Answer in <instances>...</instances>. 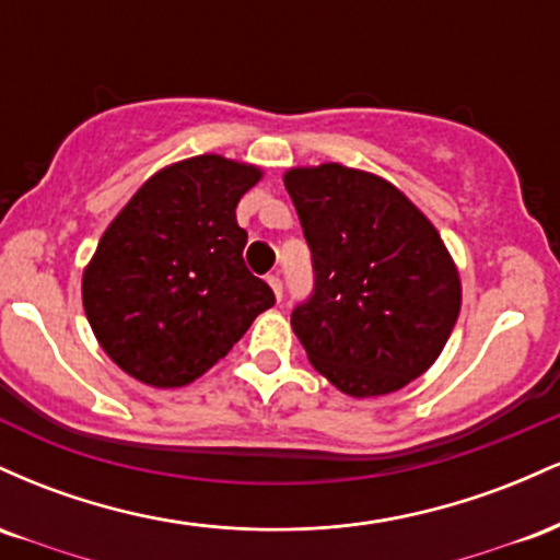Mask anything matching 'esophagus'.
Segmentation results:
<instances>
[{
  "label": "esophagus",
  "instance_id": "34e87169",
  "mask_svg": "<svg viewBox=\"0 0 560 560\" xmlns=\"http://www.w3.org/2000/svg\"><path fill=\"white\" fill-rule=\"evenodd\" d=\"M268 284H271L276 298L281 300V294H284V284H281V276L279 273H271V276H268Z\"/></svg>",
  "mask_w": 560,
  "mask_h": 560
}]
</instances>
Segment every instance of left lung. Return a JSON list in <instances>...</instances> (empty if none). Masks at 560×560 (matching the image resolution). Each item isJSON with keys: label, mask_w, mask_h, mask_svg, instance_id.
I'll list each match as a JSON object with an SVG mask.
<instances>
[{"label": "left lung", "mask_w": 560, "mask_h": 560, "mask_svg": "<svg viewBox=\"0 0 560 560\" xmlns=\"http://www.w3.org/2000/svg\"><path fill=\"white\" fill-rule=\"evenodd\" d=\"M284 186L313 255L292 311L307 361L350 397L402 389L440 358L460 313L458 268L427 215L374 173L324 163Z\"/></svg>", "instance_id": "1"}]
</instances>
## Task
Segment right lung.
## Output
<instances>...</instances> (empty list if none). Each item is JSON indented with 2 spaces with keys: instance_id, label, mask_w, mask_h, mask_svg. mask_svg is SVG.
Returning a JSON list of instances; mask_svg holds the SVG:
<instances>
[{
  "instance_id": "1",
  "label": "right lung",
  "mask_w": 560,
  "mask_h": 560,
  "mask_svg": "<svg viewBox=\"0 0 560 560\" xmlns=\"http://www.w3.org/2000/svg\"><path fill=\"white\" fill-rule=\"evenodd\" d=\"M262 171L197 155L158 171L102 234L83 271V311L96 342L128 376L158 389L213 369L273 289L247 271L242 195Z\"/></svg>"
}]
</instances>
